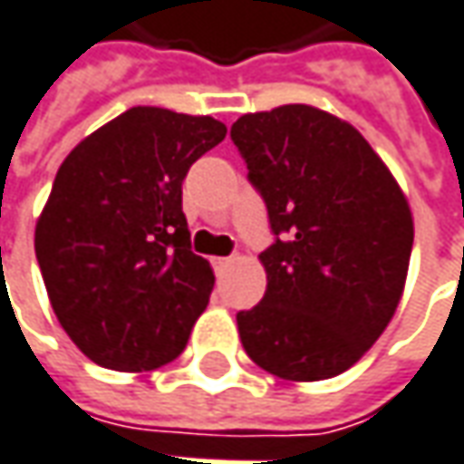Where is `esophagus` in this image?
Wrapping results in <instances>:
<instances>
[{
  "mask_svg": "<svg viewBox=\"0 0 464 464\" xmlns=\"http://www.w3.org/2000/svg\"><path fill=\"white\" fill-rule=\"evenodd\" d=\"M228 264H231V256H216V259H213V266H216L218 272H223Z\"/></svg>",
  "mask_w": 464,
  "mask_h": 464,
  "instance_id": "obj_1",
  "label": "esophagus"
}]
</instances>
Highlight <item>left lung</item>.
<instances>
[{
  "label": "left lung",
  "instance_id": "8db88e82",
  "mask_svg": "<svg viewBox=\"0 0 464 464\" xmlns=\"http://www.w3.org/2000/svg\"><path fill=\"white\" fill-rule=\"evenodd\" d=\"M275 244L266 293L236 315L246 354L290 382L342 375L380 339L406 287L413 218L362 133L311 104L233 122Z\"/></svg>",
  "mask_w": 464,
  "mask_h": 464
}]
</instances>
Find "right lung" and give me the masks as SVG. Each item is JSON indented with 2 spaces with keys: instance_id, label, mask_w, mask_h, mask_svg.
<instances>
[{
  "instance_id": "right-lung-1",
  "label": "right lung",
  "mask_w": 464,
  "mask_h": 464,
  "mask_svg": "<svg viewBox=\"0 0 464 464\" xmlns=\"http://www.w3.org/2000/svg\"><path fill=\"white\" fill-rule=\"evenodd\" d=\"M223 138L210 115L130 107L63 159L35 256L58 324L94 364L149 372L184 352L216 275L189 246L182 182Z\"/></svg>"
}]
</instances>
